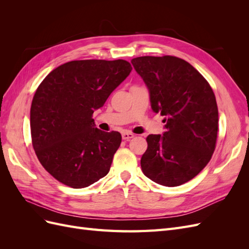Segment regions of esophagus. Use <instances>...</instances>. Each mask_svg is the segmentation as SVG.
I'll list each match as a JSON object with an SVG mask.
<instances>
[{
	"label": "esophagus",
	"mask_w": 249,
	"mask_h": 249,
	"mask_svg": "<svg viewBox=\"0 0 249 249\" xmlns=\"http://www.w3.org/2000/svg\"><path fill=\"white\" fill-rule=\"evenodd\" d=\"M134 137V134L132 133H129V132H124L123 133V139L124 140H130Z\"/></svg>",
	"instance_id": "obj_1"
}]
</instances>
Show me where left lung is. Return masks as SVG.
<instances>
[{
  "instance_id": "8db88e82",
  "label": "left lung",
  "mask_w": 249,
  "mask_h": 249,
  "mask_svg": "<svg viewBox=\"0 0 249 249\" xmlns=\"http://www.w3.org/2000/svg\"><path fill=\"white\" fill-rule=\"evenodd\" d=\"M149 92L152 110L164 116L165 132L148 135L141 158L144 176L176 187L196 177L211 160L217 139L215 94L201 74L173 56L132 59Z\"/></svg>"
}]
</instances>
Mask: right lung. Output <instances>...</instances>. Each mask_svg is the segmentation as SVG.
<instances>
[{
    "label": "right lung",
    "mask_w": 249,
    "mask_h": 249,
    "mask_svg": "<svg viewBox=\"0 0 249 249\" xmlns=\"http://www.w3.org/2000/svg\"><path fill=\"white\" fill-rule=\"evenodd\" d=\"M125 60H77L58 66L34 94L32 144L46 170L74 189L107 176L122 142L118 132L95 127L93 112L129 76Z\"/></svg>",
    "instance_id": "obj_1"
}]
</instances>
